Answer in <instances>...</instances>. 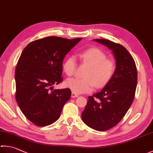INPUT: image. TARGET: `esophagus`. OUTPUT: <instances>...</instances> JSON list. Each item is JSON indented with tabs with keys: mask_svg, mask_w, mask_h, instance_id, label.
Instances as JSON below:
<instances>
[{
	"mask_svg": "<svg viewBox=\"0 0 153 153\" xmlns=\"http://www.w3.org/2000/svg\"><path fill=\"white\" fill-rule=\"evenodd\" d=\"M78 96H79V94L75 93H74V92H72V93H71V97L72 98H76Z\"/></svg>",
	"mask_w": 153,
	"mask_h": 153,
	"instance_id": "34e87169",
	"label": "esophagus"
}]
</instances>
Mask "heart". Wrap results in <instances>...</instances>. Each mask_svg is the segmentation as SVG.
Masks as SVG:
<instances>
[{"instance_id":"b5f03b06","label":"heart","mask_w":153,"mask_h":153,"mask_svg":"<svg viewBox=\"0 0 153 153\" xmlns=\"http://www.w3.org/2000/svg\"><path fill=\"white\" fill-rule=\"evenodd\" d=\"M80 59L88 67L83 79L71 78L65 82L67 87L76 94L90 93L95 86L101 87L107 83L113 75L114 63L106 59V54L98 48H91L80 54ZM76 67V59L71 56L65 60L63 71L68 76L73 75Z\"/></svg>"}]
</instances>
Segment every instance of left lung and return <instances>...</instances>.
<instances>
[{
	"instance_id": "1",
	"label": "left lung",
	"mask_w": 153,
	"mask_h": 153,
	"mask_svg": "<svg viewBox=\"0 0 153 153\" xmlns=\"http://www.w3.org/2000/svg\"><path fill=\"white\" fill-rule=\"evenodd\" d=\"M93 41L112 51L116 67L102 90L88 97L81 117L90 128L104 131L117 125L131 106L137 88V72L133 58L123 46L106 39Z\"/></svg>"
}]
</instances>
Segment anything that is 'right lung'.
Returning a JSON list of instances; mask_svg holds the SVG:
<instances>
[{
	"mask_svg": "<svg viewBox=\"0 0 153 153\" xmlns=\"http://www.w3.org/2000/svg\"><path fill=\"white\" fill-rule=\"evenodd\" d=\"M81 40L45 37L31 42L22 52L14 75L16 100L34 125L45 126L56 121L70 99V89L53 90V85L61 82L65 57Z\"/></svg>",
	"mask_w": 153,
	"mask_h": 153,
	"instance_id": "right-lung-1",
	"label": "right lung"
}]
</instances>
